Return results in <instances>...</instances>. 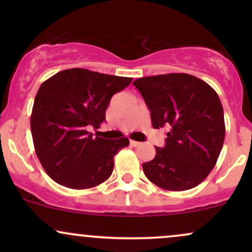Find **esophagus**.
<instances>
[{
  "instance_id": "34e87169",
  "label": "esophagus",
  "mask_w": 252,
  "mask_h": 252,
  "mask_svg": "<svg viewBox=\"0 0 252 252\" xmlns=\"http://www.w3.org/2000/svg\"><path fill=\"white\" fill-rule=\"evenodd\" d=\"M130 144H131L132 147H138L141 144V142H137V141H134V140H131L130 141Z\"/></svg>"
}]
</instances>
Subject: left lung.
Segmentation results:
<instances>
[{
	"label": "left lung",
	"instance_id": "obj_1",
	"mask_svg": "<svg viewBox=\"0 0 252 252\" xmlns=\"http://www.w3.org/2000/svg\"><path fill=\"white\" fill-rule=\"evenodd\" d=\"M155 129L167 126L166 144L142 164L153 184L167 190L198 186L216 166L225 138L224 111L217 92L187 73L136 79Z\"/></svg>",
	"mask_w": 252,
	"mask_h": 252
}]
</instances>
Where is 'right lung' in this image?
Instances as JSON below:
<instances>
[{"label":"right lung","mask_w":252,"mask_h":252,"mask_svg":"<svg viewBox=\"0 0 252 252\" xmlns=\"http://www.w3.org/2000/svg\"><path fill=\"white\" fill-rule=\"evenodd\" d=\"M132 78L110 76L86 68H70L40 86L31 116L33 143L51 179L72 189L96 187L114 170V156L129 146L126 137H94L105 121V110L116 92Z\"/></svg>","instance_id":"right-lung-1"}]
</instances>
